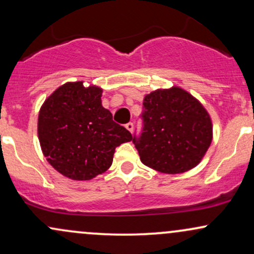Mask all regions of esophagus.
<instances>
[{
    "instance_id": "1",
    "label": "esophagus",
    "mask_w": 254,
    "mask_h": 254,
    "mask_svg": "<svg viewBox=\"0 0 254 254\" xmlns=\"http://www.w3.org/2000/svg\"><path fill=\"white\" fill-rule=\"evenodd\" d=\"M125 127H127V129L129 130L131 133H132V131H133V123H131V122H130V123H127V125H125Z\"/></svg>"
}]
</instances>
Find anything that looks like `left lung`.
Returning a JSON list of instances; mask_svg holds the SVG:
<instances>
[{"instance_id":"left-lung-1","label":"left lung","mask_w":254,"mask_h":254,"mask_svg":"<svg viewBox=\"0 0 254 254\" xmlns=\"http://www.w3.org/2000/svg\"><path fill=\"white\" fill-rule=\"evenodd\" d=\"M143 105V131L132 139L142 163L172 175L196 167L213 139L212 118L200 100L172 86L145 94Z\"/></svg>"}]
</instances>
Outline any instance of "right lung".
<instances>
[{
  "label": "right lung",
  "instance_id": "obj_1",
  "mask_svg": "<svg viewBox=\"0 0 254 254\" xmlns=\"http://www.w3.org/2000/svg\"><path fill=\"white\" fill-rule=\"evenodd\" d=\"M103 88L68 81L41 105L38 137L46 160L74 181H88L111 167L116 148L132 140L102 105Z\"/></svg>",
  "mask_w": 254,
  "mask_h": 254
}]
</instances>
